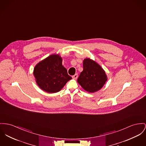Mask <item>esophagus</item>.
Instances as JSON below:
<instances>
[{
	"instance_id": "34e87169",
	"label": "esophagus",
	"mask_w": 146,
	"mask_h": 146,
	"mask_svg": "<svg viewBox=\"0 0 146 146\" xmlns=\"http://www.w3.org/2000/svg\"><path fill=\"white\" fill-rule=\"evenodd\" d=\"M78 74H75V75H73V76H72V78H73V79H74V80H76V78H78Z\"/></svg>"
}]
</instances>
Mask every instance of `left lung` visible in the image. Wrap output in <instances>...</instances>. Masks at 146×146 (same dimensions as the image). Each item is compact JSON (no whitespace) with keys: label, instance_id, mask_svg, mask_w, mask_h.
Masks as SVG:
<instances>
[{"label":"left lung","instance_id":"left-lung-1","mask_svg":"<svg viewBox=\"0 0 146 146\" xmlns=\"http://www.w3.org/2000/svg\"><path fill=\"white\" fill-rule=\"evenodd\" d=\"M107 80L105 70L94 60L90 58L83 61V71L78 78V83L85 91L94 93L100 90Z\"/></svg>","mask_w":146,"mask_h":146}]
</instances>
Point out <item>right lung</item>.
<instances>
[{
  "mask_svg": "<svg viewBox=\"0 0 146 146\" xmlns=\"http://www.w3.org/2000/svg\"><path fill=\"white\" fill-rule=\"evenodd\" d=\"M58 54H52L38 63L34 68L35 81L42 90L50 94L60 91L72 78L62 64Z\"/></svg>",
  "mask_w": 146,
  "mask_h": 146,
  "instance_id": "1",
  "label": "right lung"
}]
</instances>
